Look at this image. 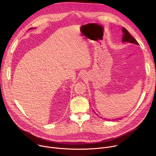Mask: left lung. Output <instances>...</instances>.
<instances>
[{
	"instance_id": "8db88e82",
	"label": "left lung",
	"mask_w": 156,
	"mask_h": 156,
	"mask_svg": "<svg viewBox=\"0 0 156 156\" xmlns=\"http://www.w3.org/2000/svg\"><path fill=\"white\" fill-rule=\"evenodd\" d=\"M122 32L123 33V37H122V41H123V42H129V43L136 44H137V45L139 44V43H137V41L136 39H135V38H133L131 34H130V33H129V31L125 27L122 28Z\"/></svg>"
}]
</instances>
